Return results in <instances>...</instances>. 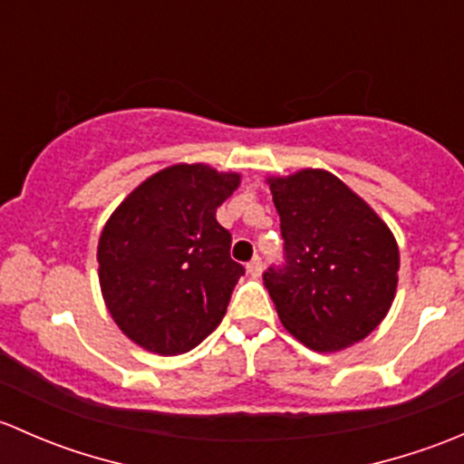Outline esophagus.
<instances>
[{
	"mask_svg": "<svg viewBox=\"0 0 464 464\" xmlns=\"http://www.w3.org/2000/svg\"><path fill=\"white\" fill-rule=\"evenodd\" d=\"M246 271H249L251 278H260V274H262V260H260V258L251 260L249 265H246Z\"/></svg>",
	"mask_w": 464,
	"mask_h": 464,
	"instance_id": "34e87169",
	"label": "esophagus"
}]
</instances>
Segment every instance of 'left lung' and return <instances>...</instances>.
<instances>
[{"label":"left lung","mask_w":464,"mask_h":464,"mask_svg":"<svg viewBox=\"0 0 464 464\" xmlns=\"http://www.w3.org/2000/svg\"><path fill=\"white\" fill-rule=\"evenodd\" d=\"M285 265L262 274L280 321L316 353L366 339L391 310L400 249L391 228L327 170L271 177Z\"/></svg>","instance_id":"8db88e82"}]
</instances>
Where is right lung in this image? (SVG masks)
I'll list each match as a JSON object with an SVG mask.
<instances>
[{
  "instance_id": "1",
  "label": "right lung",
  "mask_w": 464,
  "mask_h": 464,
  "mask_svg": "<svg viewBox=\"0 0 464 464\" xmlns=\"http://www.w3.org/2000/svg\"><path fill=\"white\" fill-rule=\"evenodd\" d=\"M237 186L236 172L177 163L145 179L107 219L98 240L102 298L141 348L188 353L227 314L245 266L231 260V233L215 210Z\"/></svg>"
}]
</instances>
